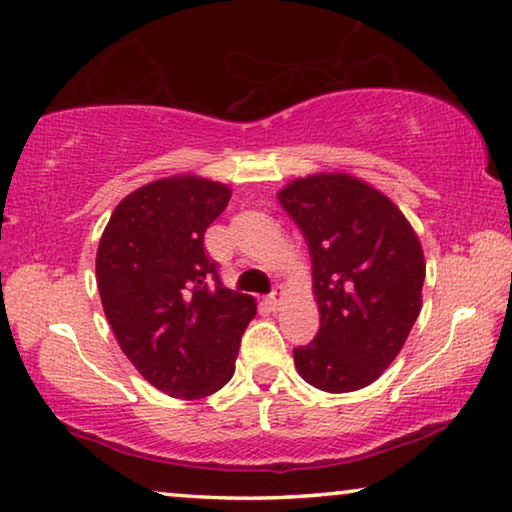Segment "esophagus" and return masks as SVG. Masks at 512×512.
Instances as JSON below:
<instances>
[{
    "label": "esophagus",
    "instance_id": "1",
    "mask_svg": "<svg viewBox=\"0 0 512 512\" xmlns=\"http://www.w3.org/2000/svg\"><path fill=\"white\" fill-rule=\"evenodd\" d=\"M266 303H269L273 310H278V308H280V303H282V287L273 289V292H271L269 296H266Z\"/></svg>",
    "mask_w": 512,
    "mask_h": 512
}]
</instances>
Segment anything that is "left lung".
Returning <instances> with one entry per match:
<instances>
[{
  "mask_svg": "<svg viewBox=\"0 0 512 512\" xmlns=\"http://www.w3.org/2000/svg\"><path fill=\"white\" fill-rule=\"evenodd\" d=\"M278 200L308 243L319 308L315 340L294 349L296 370L326 393L370 386L421 312V241L381 190L352 174L294 179Z\"/></svg>",
  "mask_w": 512,
  "mask_h": 512,
  "instance_id": "left-lung-1",
  "label": "left lung"
}]
</instances>
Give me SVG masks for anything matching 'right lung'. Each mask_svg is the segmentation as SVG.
I'll return each instance as SVG.
<instances>
[{"mask_svg":"<svg viewBox=\"0 0 512 512\" xmlns=\"http://www.w3.org/2000/svg\"><path fill=\"white\" fill-rule=\"evenodd\" d=\"M232 188L174 174L133 190L96 250V282L121 352L158 391L200 400L234 375L253 296L223 287L204 232Z\"/></svg>","mask_w":512,"mask_h":512,"instance_id":"1","label":"right lung"}]
</instances>
